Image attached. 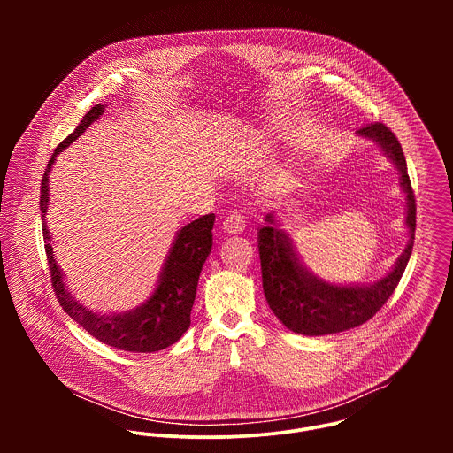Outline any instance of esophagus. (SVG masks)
Instances as JSON below:
<instances>
[{
  "mask_svg": "<svg viewBox=\"0 0 453 453\" xmlns=\"http://www.w3.org/2000/svg\"><path fill=\"white\" fill-rule=\"evenodd\" d=\"M222 229L227 234H238L245 229V217L240 211H233L226 217V220L222 222Z\"/></svg>",
  "mask_w": 453,
  "mask_h": 453,
  "instance_id": "34e87169",
  "label": "esophagus"
}]
</instances>
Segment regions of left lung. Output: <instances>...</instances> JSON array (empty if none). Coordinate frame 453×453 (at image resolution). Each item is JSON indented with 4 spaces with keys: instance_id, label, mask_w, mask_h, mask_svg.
I'll return each instance as SVG.
<instances>
[{
    "instance_id": "1",
    "label": "left lung",
    "mask_w": 453,
    "mask_h": 453,
    "mask_svg": "<svg viewBox=\"0 0 453 453\" xmlns=\"http://www.w3.org/2000/svg\"><path fill=\"white\" fill-rule=\"evenodd\" d=\"M372 140L400 172V186L407 196L405 224L409 243L393 271L371 285H334L317 278L299 260V256L283 229H278L273 213L257 233L262 280L265 299L283 325L301 335H330L357 328L369 320L398 287L414 245L416 199L407 173L402 145L389 127L376 121L357 131Z\"/></svg>"
}]
</instances>
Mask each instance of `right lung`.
Wrapping results in <instances>:
<instances>
[{
  "label": "right lung",
  "instance_id": "right-lung-1",
  "mask_svg": "<svg viewBox=\"0 0 453 453\" xmlns=\"http://www.w3.org/2000/svg\"><path fill=\"white\" fill-rule=\"evenodd\" d=\"M104 111L105 105L100 104L89 109L75 131L55 149L41 180L42 236L51 273V285L64 311L75 322H79L89 335L116 349L131 353H152L175 344L189 328V313L193 301H196L199 276L213 245L211 229L215 224V215L210 213L199 217L197 220L186 224L177 233L154 294L138 308L119 313H98L81 304L66 288V285H64V273L55 260L53 247L50 243L51 236L46 227V210L50 201L48 175L55 163V156L70 147L79 136H82L86 128L96 121Z\"/></svg>",
  "mask_w": 453,
  "mask_h": 453
}]
</instances>
